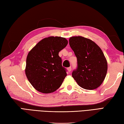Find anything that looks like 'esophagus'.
Listing matches in <instances>:
<instances>
[{
	"mask_svg": "<svg viewBox=\"0 0 124 124\" xmlns=\"http://www.w3.org/2000/svg\"><path fill=\"white\" fill-rule=\"evenodd\" d=\"M71 70H72V69H71V67H68V68H67V70H68V71H69V72H70L71 71Z\"/></svg>",
	"mask_w": 124,
	"mask_h": 124,
	"instance_id": "34e87169",
	"label": "esophagus"
}]
</instances>
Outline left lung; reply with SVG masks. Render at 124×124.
Wrapping results in <instances>:
<instances>
[{
	"mask_svg": "<svg viewBox=\"0 0 124 124\" xmlns=\"http://www.w3.org/2000/svg\"><path fill=\"white\" fill-rule=\"evenodd\" d=\"M69 44L77 58V68L72 72V77L84 89L98 88L107 71V60L101 48L94 41L81 36L71 37Z\"/></svg>",
	"mask_w": 124,
	"mask_h": 124,
	"instance_id": "1",
	"label": "left lung"
}]
</instances>
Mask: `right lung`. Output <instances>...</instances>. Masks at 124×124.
Returning <instances> with one entry per match:
<instances>
[{
  "mask_svg": "<svg viewBox=\"0 0 124 124\" xmlns=\"http://www.w3.org/2000/svg\"><path fill=\"white\" fill-rule=\"evenodd\" d=\"M67 44L65 38L49 37L42 39L28 53L25 74L39 92L52 93L61 86L67 73L59 52Z\"/></svg>",
  "mask_w": 124,
  "mask_h": 124,
  "instance_id": "add662e5",
  "label": "right lung"
}]
</instances>
